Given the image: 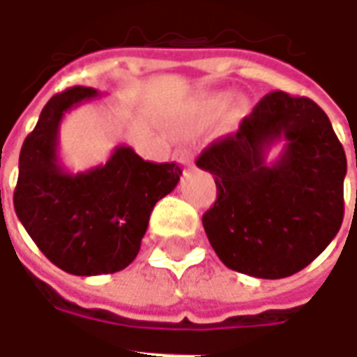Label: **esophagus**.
Listing matches in <instances>:
<instances>
[{"label":"esophagus","mask_w":357,"mask_h":357,"mask_svg":"<svg viewBox=\"0 0 357 357\" xmlns=\"http://www.w3.org/2000/svg\"><path fill=\"white\" fill-rule=\"evenodd\" d=\"M176 156H178V162L183 164V166H189L193 164V155L187 151V149H181V151H176Z\"/></svg>","instance_id":"obj_1"}]
</instances>
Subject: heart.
Masks as SVG:
<instances>
[{"mask_svg": "<svg viewBox=\"0 0 357 357\" xmlns=\"http://www.w3.org/2000/svg\"><path fill=\"white\" fill-rule=\"evenodd\" d=\"M233 101V93L229 91H222V93H214V95H206L204 99L201 101V107L208 112H218V110L225 109L229 102Z\"/></svg>", "mask_w": 357, "mask_h": 357, "instance_id": "heart-1", "label": "heart"}]
</instances>
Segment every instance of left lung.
<instances>
[{
    "label": "left lung",
    "instance_id": "8db88e82",
    "mask_svg": "<svg viewBox=\"0 0 357 357\" xmlns=\"http://www.w3.org/2000/svg\"><path fill=\"white\" fill-rule=\"evenodd\" d=\"M279 140L284 149L268 163ZM197 166L216 181L218 199L202 225L229 269L283 279L314 262L340 229L344 149L307 97L266 95L239 132L204 149Z\"/></svg>",
    "mask_w": 357,
    "mask_h": 357
}]
</instances>
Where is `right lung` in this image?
<instances>
[{
    "instance_id": "obj_1",
    "label": "right lung",
    "mask_w": 357,
    "mask_h": 357,
    "mask_svg": "<svg viewBox=\"0 0 357 357\" xmlns=\"http://www.w3.org/2000/svg\"><path fill=\"white\" fill-rule=\"evenodd\" d=\"M74 86L53 95L19 158L15 212L38 248L73 275L128 268L137 256L155 204L178 185L176 162L155 164L118 145L105 164L73 174L59 158V126L68 110L99 99Z\"/></svg>"
}]
</instances>
